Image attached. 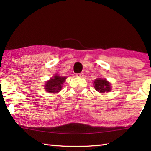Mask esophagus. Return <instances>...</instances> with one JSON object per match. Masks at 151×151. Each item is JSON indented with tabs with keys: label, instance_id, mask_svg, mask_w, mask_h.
I'll return each mask as SVG.
<instances>
[{
	"label": "esophagus",
	"instance_id": "esophagus-1",
	"mask_svg": "<svg viewBox=\"0 0 151 151\" xmlns=\"http://www.w3.org/2000/svg\"><path fill=\"white\" fill-rule=\"evenodd\" d=\"M76 76H78V77H81V78H82V77H83V76H84V73H77V74H76Z\"/></svg>",
	"mask_w": 151,
	"mask_h": 151
}]
</instances>
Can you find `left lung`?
<instances>
[{
    "instance_id": "obj_1",
    "label": "left lung",
    "mask_w": 151,
    "mask_h": 151,
    "mask_svg": "<svg viewBox=\"0 0 151 151\" xmlns=\"http://www.w3.org/2000/svg\"><path fill=\"white\" fill-rule=\"evenodd\" d=\"M94 88L96 91L101 93H107L111 91V86L109 81L106 79L97 78L94 81Z\"/></svg>"
}]
</instances>
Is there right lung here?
I'll list each match as a JSON object with an SVG mask.
<instances>
[{
    "label": "right lung",
    "instance_id": "obj_1",
    "mask_svg": "<svg viewBox=\"0 0 151 151\" xmlns=\"http://www.w3.org/2000/svg\"><path fill=\"white\" fill-rule=\"evenodd\" d=\"M66 77L60 76L55 75L49 81H47L45 84V91L49 93H58L61 91L63 87V84L65 83Z\"/></svg>",
    "mask_w": 151,
    "mask_h": 151
}]
</instances>
